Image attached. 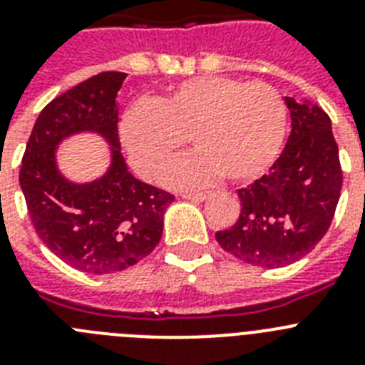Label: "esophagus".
I'll use <instances>...</instances> for the list:
<instances>
[{
    "label": "esophagus",
    "instance_id": "1",
    "mask_svg": "<svg viewBox=\"0 0 365 365\" xmlns=\"http://www.w3.org/2000/svg\"><path fill=\"white\" fill-rule=\"evenodd\" d=\"M210 197V194H207V192H190V194H182V199H188V201H207V199Z\"/></svg>",
    "mask_w": 365,
    "mask_h": 365
}]
</instances>
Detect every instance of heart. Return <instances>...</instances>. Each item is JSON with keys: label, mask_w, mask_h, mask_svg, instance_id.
<instances>
[{"label": "heart", "mask_w": 365, "mask_h": 365, "mask_svg": "<svg viewBox=\"0 0 365 365\" xmlns=\"http://www.w3.org/2000/svg\"><path fill=\"white\" fill-rule=\"evenodd\" d=\"M121 142L133 166L157 177L179 155L186 136L197 151L164 175L171 186H197L225 175L247 182L273 166L286 136L284 99L273 86L232 77L182 81L121 118Z\"/></svg>", "instance_id": "obj_1"}]
</instances>
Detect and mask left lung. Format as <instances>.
I'll return each mask as SVG.
<instances>
[{
    "mask_svg": "<svg viewBox=\"0 0 365 365\" xmlns=\"http://www.w3.org/2000/svg\"><path fill=\"white\" fill-rule=\"evenodd\" d=\"M292 130L269 173L238 190L242 212L217 244L260 267H282L307 257L334 217L341 168L331 118L308 99L284 98Z\"/></svg>",
    "mask_w": 365,
    "mask_h": 365,
    "instance_id": "left-lung-1",
    "label": "left lung"
}]
</instances>
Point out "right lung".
Returning a JSON list of instances; mask_svg holds the SVG:
<instances>
[{
	"label": "right lung",
	"instance_id": "1",
	"mask_svg": "<svg viewBox=\"0 0 365 365\" xmlns=\"http://www.w3.org/2000/svg\"><path fill=\"white\" fill-rule=\"evenodd\" d=\"M127 73L103 71L61 93L34 121L20 186L38 238L62 262L92 275L123 272L157 247L173 195L129 171L118 136V90ZM83 132L101 135L111 164L101 178L73 183L58 170L56 149Z\"/></svg>",
	"mask_w": 365,
	"mask_h": 365
}]
</instances>
